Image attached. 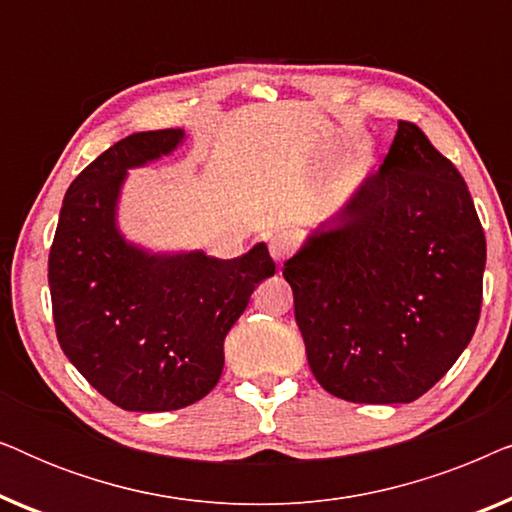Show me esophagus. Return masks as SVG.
Returning <instances> with one entry per match:
<instances>
[{
	"label": "esophagus",
	"mask_w": 512,
	"mask_h": 512,
	"mask_svg": "<svg viewBox=\"0 0 512 512\" xmlns=\"http://www.w3.org/2000/svg\"><path fill=\"white\" fill-rule=\"evenodd\" d=\"M268 249L272 258H275L277 263H282L284 258H289L293 254V249H296V240H293V235L289 230H277V233L268 235Z\"/></svg>",
	"instance_id": "obj_1"
}]
</instances>
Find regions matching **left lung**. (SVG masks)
<instances>
[{
	"label": "left lung",
	"instance_id": "obj_1",
	"mask_svg": "<svg viewBox=\"0 0 512 512\" xmlns=\"http://www.w3.org/2000/svg\"><path fill=\"white\" fill-rule=\"evenodd\" d=\"M331 226L282 270L312 375L352 403L417 401L480 319L487 244L466 181L398 121L380 170Z\"/></svg>",
	"mask_w": 512,
	"mask_h": 512
}]
</instances>
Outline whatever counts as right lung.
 Wrapping results in <instances>:
<instances>
[{"mask_svg":"<svg viewBox=\"0 0 512 512\" xmlns=\"http://www.w3.org/2000/svg\"><path fill=\"white\" fill-rule=\"evenodd\" d=\"M184 130L135 132L72 181L51 254L55 333L74 368L104 398L132 412L186 408L219 382L223 340L256 284L275 275L258 242L240 258L149 254L116 228L130 167L172 153Z\"/></svg>","mask_w":512,"mask_h":512,"instance_id":"right-lung-1","label":"right lung"}]
</instances>
